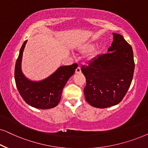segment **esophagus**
I'll list each match as a JSON object with an SVG mask.
<instances>
[{
  "instance_id": "obj_1",
  "label": "esophagus",
  "mask_w": 148,
  "mask_h": 148,
  "mask_svg": "<svg viewBox=\"0 0 148 148\" xmlns=\"http://www.w3.org/2000/svg\"><path fill=\"white\" fill-rule=\"evenodd\" d=\"M82 72V71H81V68H80V66H78L77 68L76 69V70H75V73H80Z\"/></svg>"
}]
</instances>
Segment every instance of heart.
<instances>
[{
	"mask_svg": "<svg viewBox=\"0 0 148 148\" xmlns=\"http://www.w3.org/2000/svg\"><path fill=\"white\" fill-rule=\"evenodd\" d=\"M92 48H93L92 45H86L83 47V50L84 51H85V52H88V51L92 50Z\"/></svg>",
	"mask_w": 148,
	"mask_h": 148,
	"instance_id": "1",
	"label": "heart"
}]
</instances>
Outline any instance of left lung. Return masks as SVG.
Here are the masks:
<instances>
[{"label":"left lung","mask_w":148,"mask_h":148,"mask_svg":"<svg viewBox=\"0 0 148 148\" xmlns=\"http://www.w3.org/2000/svg\"><path fill=\"white\" fill-rule=\"evenodd\" d=\"M113 35L114 41L107 53L94 58L81 69L86 79L84 90L86 101L97 108H107L120 103L133 77L132 47L121 34Z\"/></svg>","instance_id":"obj_1"}]
</instances>
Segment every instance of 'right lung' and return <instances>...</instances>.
I'll use <instances>...</instances> for the list:
<instances>
[{
	"mask_svg": "<svg viewBox=\"0 0 148 148\" xmlns=\"http://www.w3.org/2000/svg\"><path fill=\"white\" fill-rule=\"evenodd\" d=\"M26 41L21 47L15 67V81L19 93L27 104L34 108H53L60 102L62 90L75 73L77 64L60 66L48 77L41 81H31L22 71V60Z\"/></svg>",
	"mask_w": 148,
	"mask_h": 148,
	"instance_id": "add662e5",
	"label": "right lung"
}]
</instances>
